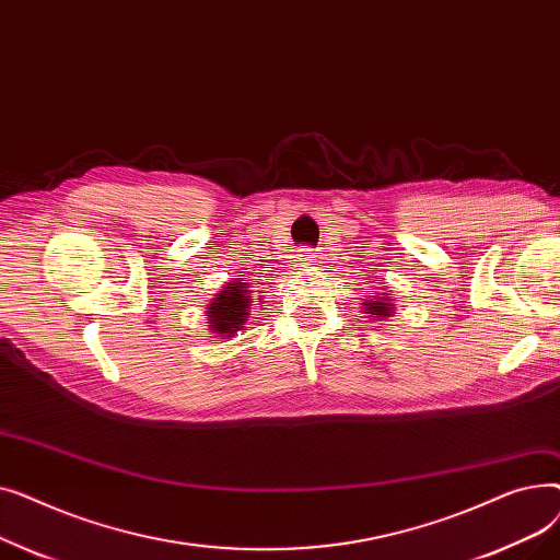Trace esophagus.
Returning <instances> with one entry per match:
<instances>
[{"label":"esophagus","instance_id":"esophagus-1","mask_svg":"<svg viewBox=\"0 0 560 560\" xmlns=\"http://www.w3.org/2000/svg\"><path fill=\"white\" fill-rule=\"evenodd\" d=\"M313 262H315L313 249H302V252L298 254V268H308V265H313Z\"/></svg>","mask_w":560,"mask_h":560}]
</instances>
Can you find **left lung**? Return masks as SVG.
I'll use <instances>...</instances> for the list:
<instances>
[{
    "label": "left lung",
    "mask_w": 560,
    "mask_h": 560,
    "mask_svg": "<svg viewBox=\"0 0 560 560\" xmlns=\"http://www.w3.org/2000/svg\"><path fill=\"white\" fill-rule=\"evenodd\" d=\"M388 300L386 298H381V302H370L368 300V313H372V315H390V308H393V304H386Z\"/></svg>",
    "instance_id": "8db88e82"
}]
</instances>
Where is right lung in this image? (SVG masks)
<instances>
[{"instance_id": "1", "label": "right lung", "mask_w": 560, "mask_h": 560, "mask_svg": "<svg viewBox=\"0 0 560 560\" xmlns=\"http://www.w3.org/2000/svg\"><path fill=\"white\" fill-rule=\"evenodd\" d=\"M245 288H247V283H241V281L229 283L220 292V295L211 302V306H209V313H211L209 327H211V331L224 334V336L231 338L235 331L241 329V325L249 315L247 311L252 306L249 298H247L249 290H245Z\"/></svg>"}]
</instances>
